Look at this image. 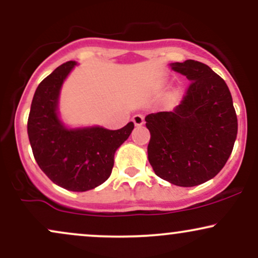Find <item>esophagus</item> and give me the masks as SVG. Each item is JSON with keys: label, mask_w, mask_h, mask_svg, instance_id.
Masks as SVG:
<instances>
[{"label": "esophagus", "mask_w": 258, "mask_h": 258, "mask_svg": "<svg viewBox=\"0 0 258 258\" xmlns=\"http://www.w3.org/2000/svg\"><path fill=\"white\" fill-rule=\"evenodd\" d=\"M132 121H133V123H135L136 126H142V125H143V123H144V117H143V115L136 114L135 116H133Z\"/></svg>", "instance_id": "esophagus-1"}]
</instances>
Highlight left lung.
Masks as SVG:
<instances>
[{
  "label": "left lung",
  "mask_w": 258,
  "mask_h": 258,
  "mask_svg": "<svg viewBox=\"0 0 258 258\" xmlns=\"http://www.w3.org/2000/svg\"><path fill=\"white\" fill-rule=\"evenodd\" d=\"M170 68L191 84L172 111L147 115L148 160L171 184L199 185L214 178L232 154L238 133L232 94L206 64L188 59Z\"/></svg>",
  "instance_id": "left-lung-1"
}]
</instances>
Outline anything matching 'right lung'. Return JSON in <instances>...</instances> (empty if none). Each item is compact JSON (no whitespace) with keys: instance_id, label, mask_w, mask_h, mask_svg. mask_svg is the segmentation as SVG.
<instances>
[{"instance_id":"1","label":"right lung","mask_w":258,"mask_h":258,"mask_svg":"<svg viewBox=\"0 0 258 258\" xmlns=\"http://www.w3.org/2000/svg\"><path fill=\"white\" fill-rule=\"evenodd\" d=\"M76 61L58 67L38 85L32 98L28 135L34 158L53 183L70 191H87L110 177L114 155L131 135L133 122L120 130L70 127L59 114L65 80Z\"/></svg>"}]
</instances>
